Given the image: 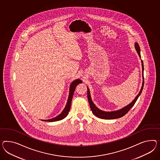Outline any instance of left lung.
I'll return each mask as SVG.
<instances>
[{
  "label": "left lung",
  "instance_id": "left-lung-1",
  "mask_svg": "<svg viewBox=\"0 0 160 160\" xmlns=\"http://www.w3.org/2000/svg\"><path fill=\"white\" fill-rule=\"evenodd\" d=\"M135 48L138 53L139 54L140 58H141L140 56V47L139 44L138 43H135ZM142 71H143V83H142V88L140 89V91L139 93V94L137 95V96L132 101V102H131L129 105H128L126 107H125L119 110L118 111H112V112H105L103 111L100 110V109H98V107L94 104V103L92 102L91 98H90V92L89 89L88 88V99L90 104V109L92 111V112L93 113V114L98 117L100 118L106 119H112L119 118H121L122 117H123V115L126 114L129 111L131 110L132 107L134 106L136 100H138V98L139 97L140 94H141L144 86V76H143V62L142 61Z\"/></svg>",
  "mask_w": 160,
  "mask_h": 160
}]
</instances>
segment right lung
Segmentation results:
<instances>
[{
	"label": "right lung",
	"mask_w": 160,
	"mask_h": 160,
	"mask_svg": "<svg viewBox=\"0 0 160 160\" xmlns=\"http://www.w3.org/2000/svg\"><path fill=\"white\" fill-rule=\"evenodd\" d=\"M82 82V81L80 80V79H76V80H75L74 81L72 82V83L70 85L69 97H68V101L67 102L66 107L64 108V110L62 111V112L60 114L58 115L56 117H54L53 118L46 119V120H42V121H46V122H54V121H60V120H62V119L64 118L66 116L68 115L69 111H70L71 101H72V96H73V94H74L75 88H76V86L78 85V84H79Z\"/></svg>",
	"instance_id": "1"
}]
</instances>
